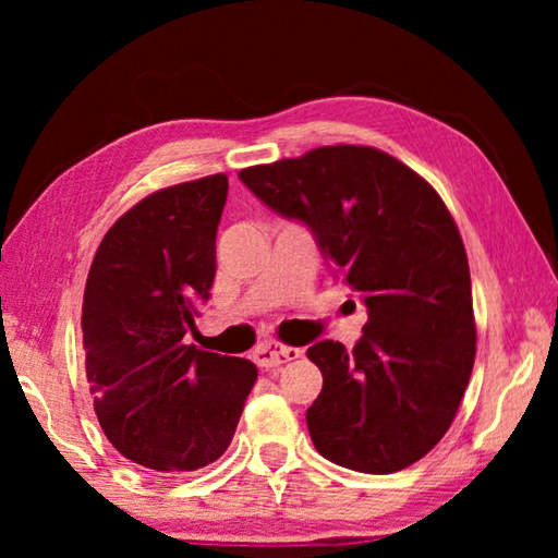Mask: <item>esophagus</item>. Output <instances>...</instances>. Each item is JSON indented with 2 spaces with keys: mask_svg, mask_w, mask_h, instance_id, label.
Segmentation results:
<instances>
[{
  "mask_svg": "<svg viewBox=\"0 0 558 558\" xmlns=\"http://www.w3.org/2000/svg\"><path fill=\"white\" fill-rule=\"evenodd\" d=\"M302 352L298 347H286L280 342H263L256 352H253V362L263 369H276V366L292 362V359H300Z\"/></svg>",
  "mask_w": 558,
  "mask_h": 558,
  "instance_id": "34e87169",
  "label": "esophagus"
}]
</instances>
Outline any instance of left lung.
I'll list each match as a JSON object with an SVG mask.
<instances>
[{"label":"left lung","mask_w":558,"mask_h":558,"mask_svg":"<svg viewBox=\"0 0 558 558\" xmlns=\"http://www.w3.org/2000/svg\"><path fill=\"white\" fill-rule=\"evenodd\" d=\"M241 182L313 231L335 276L366 305L347 352L307 349L323 391L307 409L319 456L389 475L438 446L475 364V315L465 245L426 179L374 147L332 145L248 167Z\"/></svg>","instance_id":"obj_1"}]
</instances>
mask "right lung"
<instances>
[{"label": "right lung", "mask_w": 558, "mask_h": 558, "mask_svg": "<svg viewBox=\"0 0 558 558\" xmlns=\"http://www.w3.org/2000/svg\"><path fill=\"white\" fill-rule=\"evenodd\" d=\"M229 177L159 189L112 223L90 263L83 349L102 433L159 472L219 460L258 379L256 364L184 344L216 276Z\"/></svg>", "instance_id": "right-lung-1"}]
</instances>
